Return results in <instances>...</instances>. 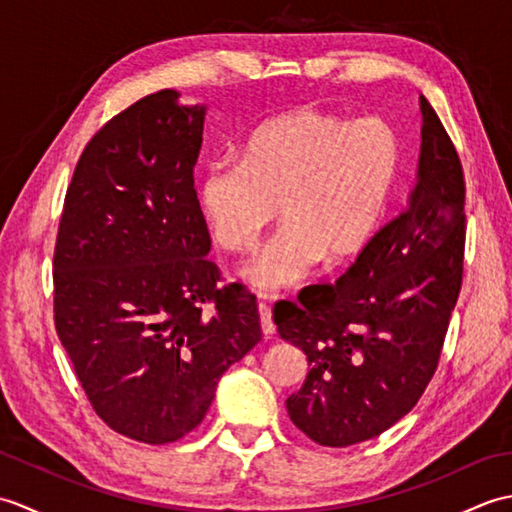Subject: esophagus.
<instances>
[{"label":"esophagus","mask_w":512,"mask_h":512,"mask_svg":"<svg viewBox=\"0 0 512 512\" xmlns=\"http://www.w3.org/2000/svg\"><path fill=\"white\" fill-rule=\"evenodd\" d=\"M257 312H259V323H262V332L266 339L275 334V323H273V314H270L268 303H257Z\"/></svg>","instance_id":"obj_1"}]
</instances>
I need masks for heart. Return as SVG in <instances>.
<instances>
[{
	"label": "heart",
	"mask_w": 512,
	"mask_h": 512,
	"mask_svg": "<svg viewBox=\"0 0 512 512\" xmlns=\"http://www.w3.org/2000/svg\"><path fill=\"white\" fill-rule=\"evenodd\" d=\"M402 140L383 118L352 121L299 105L248 134L239 160H215L198 178L211 239L242 253L275 220L279 231L242 270L262 295L301 284L317 266H347L385 228L402 173Z\"/></svg>",
	"instance_id": "1"
}]
</instances>
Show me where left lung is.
I'll return each mask as SVG.
<instances>
[{
	"mask_svg": "<svg viewBox=\"0 0 512 512\" xmlns=\"http://www.w3.org/2000/svg\"><path fill=\"white\" fill-rule=\"evenodd\" d=\"M418 182L407 209L334 286L275 308L277 332L308 356L286 400L290 420L321 447H350L413 409L436 372L462 288L464 173L447 129L420 96Z\"/></svg>",
	"mask_w": 512,
	"mask_h": 512,
	"instance_id": "left-lung-1",
	"label": "left lung"
}]
</instances>
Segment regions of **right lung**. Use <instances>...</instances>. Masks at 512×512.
<instances>
[{
    "mask_svg": "<svg viewBox=\"0 0 512 512\" xmlns=\"http://www.w3.org/2000/svg\"><path fill=\"white\" fill-rule=\"evenodd\" d=\"M204 105L160 90L114 116L74 169L54 246V325L99 418L176 442L262 341L255 297L217 290L193 189ZM204 302L214 310L204 313Z\"/></svg>",
    "mask_w": 512,
    "mask_h": 512,
    "instance_id": "right-lung-1",
    "label": "right lung"
}]
</instances>
